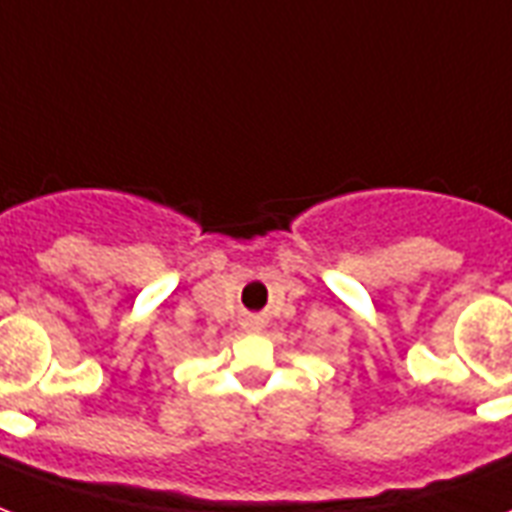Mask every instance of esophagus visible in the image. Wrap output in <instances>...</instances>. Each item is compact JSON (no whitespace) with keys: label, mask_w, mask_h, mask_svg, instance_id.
<instances>
[{"label":"esophagus","mask_w":512,"mask_h":512,"mask_svg":"<svg viewBox=\"0 0 512 512\" xmlns=\"http://www.w3.org/2000/svg\"><path fill=\"white\" fill-rule=\"evenodd\" d=\"M247 330H260V319H247Z\"/></svg>","instance_id":"1"}]
</instances>
